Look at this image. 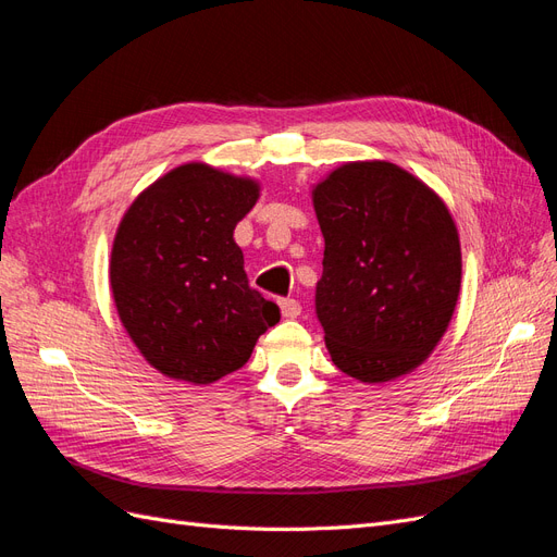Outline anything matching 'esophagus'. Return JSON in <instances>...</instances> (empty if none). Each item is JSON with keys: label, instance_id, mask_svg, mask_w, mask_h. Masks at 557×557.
Here are the masks:
<instances>
[{"label": "esophagus", "instance_id": "1", "mask_svg": "<svg viewBox=\"0 0 557 557\" xmlns=\"http://www.w3.org/2000/svg\"><path fill=\"white\" fill-rule=\"evenodd\" d=\"M278 307H281L283 318H297L301 313V307H299L297 299H281Z\"/></svg>", "mask_w": 557, "mask_h": 557}]
</instances>
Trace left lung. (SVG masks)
<instances>
[{
    "mask_svg": "<svg viewBox=\"0 0 557 557\" xmlns=\"http://www.w3.org/2000/svg\"><path fill=\"white\" fill-rule=\"evenodd\" d=\"M311 197L325 237L315 313L332 362L362 383L413 372L460 295V237L444 199L385 160L336 166Z\"/></svg>",
    "mask_w": 557,
    "mask_h": 557,
    "instance_id": "obj_1",
    "label": "left lung"
}]
</instances>
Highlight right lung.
I'll return each mask as SVG.
<instances>
[{"label": "right lung", "instance_id": "right-lung-1", "mask_svg": "<svg viewBox=\"0 0 557 557\" xmlns=\"http://www.w3.org/2000/svg\"><path fill=\"white\" fill-rule=\"evenodd\" d=\"M260 183L205 162L160 176L117 225L109 281L129 339L160 374L209 385L237 372L278 307L248 285L234 227Z\"/></svg>", "mask_w": 557, "mask_h": 557}]
</instances>
